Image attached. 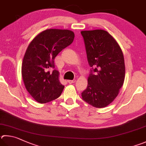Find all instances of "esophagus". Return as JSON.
Returning <instances> with one entry per match:
<instances>
[{"label":"esophagus","instance_id":"34e87169","mask_svg":"<svg viewBox=\"0 0 146 146\" xmlns=\"http://www.w3.org/2000/svg\"><path fill=\"white\" fill-rule=\"evenodd\" d=\"M76 82L75 80H68V82L69 84H73V83H74V82Z\"/></svg>","mask_w":146,"mask_h":146}]
</instances>
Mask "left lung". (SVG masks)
<instances>
[{"label":"left lung","instance_id":"1","mask_svg":"<svg viewBox=\"0 0 146 146\" xmlns=\"http://www.w3.org/2000/svg\"><path fill=\"white\" fill-rule=\"evenodd\" d=\"M91 73L88 85L82 92L85 102L96 108L107 107L119 94L125 77L123 52L107 31H81Z\"/></svg>","mask_w":146,"mask_h":146}]
</instances>
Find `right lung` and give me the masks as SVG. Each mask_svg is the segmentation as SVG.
Wrapping results in <instances>:
<instances>
[{
    "label": "right lung",
    "mask_w": 146,
    "mask_h": 146,
    "mask_svg": "<svg viewBox=\"0 0 146 146\" xmlns=\"http://www.w3.org/2000/svg\"><path fill=\"white\" fill-rule=\"evenodd\" d=\"M70 30L46 29L38 34L28 46L23 57L22 75L25 88L36 102L46 103L59 98L64 86L60 84L54 59L73 43Z\"/></svg>",
    "instance_id": "1"
}]
</instances>
